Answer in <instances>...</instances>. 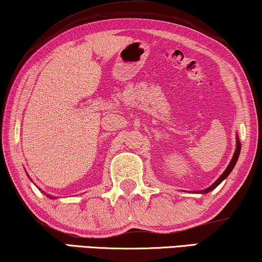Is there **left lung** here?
Segmentation results:
<instances>
[{"label":"left lung","mask_w":262,"mask_h":262,"mask_svg":"<svg viewBox=\"0 0 262 262\" xmlns=\"http://www.w3.org/2000/svg\"><path fill=\"white\" fill-rule=\"evenodd\" d=\"M240 150H241V143H240V141H239V138H237V136H236V149H235V153H234L233 158H232V160H231V162H229V165L227 166V168H226V170L224 171V173H222V175H220V178H219L217 180H216L215 182H214L212 186H209L208 188H207V189L200 190V193H202V194H206V193L212 192V190H213L214 188H216V187H217L219 185H220V183H221L222 181H224L226 178L228 177L229 173H231V171L233 170L234 166H235V163H236V161H237V159H239Z\"/></svg>","instance_id":"obj_1"}]
</instances>
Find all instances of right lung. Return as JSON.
<instances>
[{"label": "right lung", "mask_w": 262, "mask_h": 262, "mask_svg": "<svg viewBox=\"0 0 262 262\" xmlns=\"http://www.w3.org/2000/svg\"><path fill=\"white\" fill-rule=\"evenodd\" d=\"M47 196H48V198H50V199H52V195H47Z\"/></svg>", "instance_id": "add662e5"}]
</instances>
